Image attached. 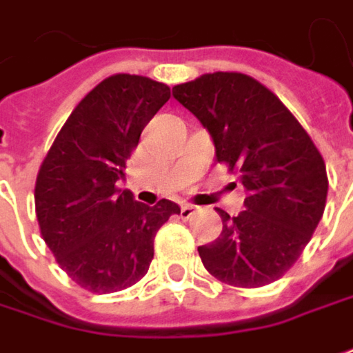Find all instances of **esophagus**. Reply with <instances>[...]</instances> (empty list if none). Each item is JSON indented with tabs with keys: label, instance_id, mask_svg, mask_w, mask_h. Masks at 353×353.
Wrapping results in <instances>:
<instances>
[{
	"label": "esophagus",
	"instance_id": "obj_1",
	"mask_svg": "<svg viewBox=\"0 0 353 353\" xmlns=\"http://www.w3.org/2000/svg\"><path fill=\"white\" fill-rule=\"evenodd\" d=\"M181 219H191L193 214L197 213V207H193V205H181Z\"/></svg>",
	"mask_w": 353,
	"mask_h": 353
}]
</instances>
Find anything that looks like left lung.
<instances>
[{"mask_svg":"<svg viewBox=\"0 0 353 353\" xmlns=\"http://www.w3.org/2000/svg\"><path fill=\"white\" fill-rule=\"evenodd\" d=\"M174 97L197 117L219 162L238 170L246 211L223 209V232L199 246L207 272L234 287H261L285 274L321 223L328 177L307 130L268 88L236 72L176 85Z\"/></svg>","mask_w":353,"mask_h":353,"instance_id":"8db88e82","label":"left lung"}]
</instances>
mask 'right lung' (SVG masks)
Returning a JSON list of instances; mask_svg holds the SVG:
<instances>
[{"label": "right lung", "mask_w": 353, "mask_h": 353, "mask_svg": "<svg viewBox=\"0 0 353 353\" xmlns=\"http://www.w3.org/2000/svg\"><path fill=\"white\" fill-rule=\"evenodd\" d=\"M170 99V88L117 74L68 117L39 170L34 205L46 246L79 287L115 293L144 277L154 236L179 207H148L117 189L140 132Z\"/></svg>", "instance_id": "right-lung-1"}]
</instances>
